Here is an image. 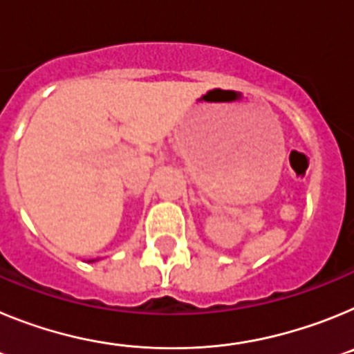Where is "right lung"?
<instances>
[{
	"label": "right lung",
	"mask_w": 354,
	"mask_h": 354,
	"mask_svg": "<svg viewBox=\"0 0 354 354\" xmlns=\"http://www.w3.org/2000/svg\"><path fill=\"white\" fill-rule=\"evenodd\" d=\"M90 262H93V261H90Z\"/></svg>",
	"instance_id": "right-lung-1"
}]
</instances>
